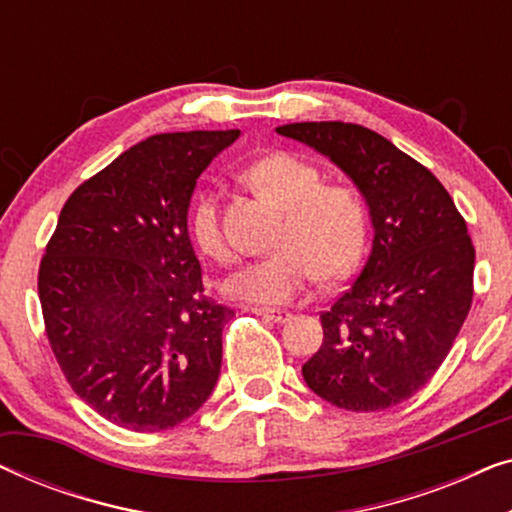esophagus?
<instances>
[{
	"label": "esophagus",
	"instance_id": "1",
	"mask_svg": "<svg viewBox=\"0 0 512 512\" xmlns=\"http://www.w3.org/2000/svg\"><path fill=\"white\" fill-rule=\"evenodd\" d=\"M251 312L268 321H275V324H284V321L291 319V312L279 310V307H251Z\"/></svg>",
	"mask_w": 512,
	"mask_h": 512
}]
</instances>
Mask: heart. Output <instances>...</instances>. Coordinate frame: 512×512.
<instances>
[{
    "instance_id": "obj_1",
    "label": "heart",
    "mask_w": 512,
    "mask_h": 512,
    "mask_svg": "<svg viewBox=\"0 0 512 512\" xmlns=\"http://www.w3.org/2000/svg\"><path fill=\"white\" fill-rule=\"evenodd\" d=\"M251 186L284 212L270 256L244 263L223 279V293L240 303L282 305L321 275L338 282L359 268L370 233V209L356 186L324 184V172L296 153H270L247 170ZM191 235L202 254L226 258L219 193L202 191L191 209Z\"/></svg>"
}]
</instances>
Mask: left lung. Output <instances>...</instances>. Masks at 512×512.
<instances>
[{"label":"left lung","mask_w":512,"mask_h":512,"mask_svg":"<svg viewBox=\"0 0 512 512\" xmlns=\"http://www.w3.org/2000/svg\"><path fill=\"white\" fill-rule=\"evenodd\" d=\"M279 135L324 153L366 195L373 251L321 312L324 342L303 366L314 394L352 412L415 396L450 354L473 303L475 247L445 186L363 125L289 123Z\"/></svg>","instance_id":"left-lung-1"}]
</instances>
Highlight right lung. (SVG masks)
I'll return each mask as SVG.
<instances>
[{
    "mask_svg": "<svg viewBox=\"0 0 512 512\" xmlns=\"http://www.w3.org/2000/svg\"><path fill=\"white\" fill-rule=\"evenodd\" d=\"M240 130L153 135L83 181L39 265L48 342L74 394L123 429L198 412L233 310L205 296L188 237L195 181Z\"/></svg>",
    "mask_w": 512,
    "mask_h": 512,
    "instance_id": "add662e5",
    "label": "right lung"
}]
</instances>
